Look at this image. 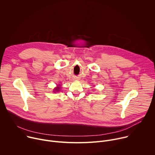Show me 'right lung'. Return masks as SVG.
Here are the masks:
<instances>
[{
  "label": "right lung",
  "instance_id": "add662e5",
  "mask_svg": "<svg viewBox=\"0 0 155 155\" xmlns=\"http://www.w3.org/2000/svg\"><path fill=\"white\" fill-rule=\"evenodd\" d=\"M59 88H60L59 87H57L56 88V89H55V90H56V91H58V90H59Z\"/></svg>",
  "mask_w": 155,
  "mask_h": 155
}]
</instances>
